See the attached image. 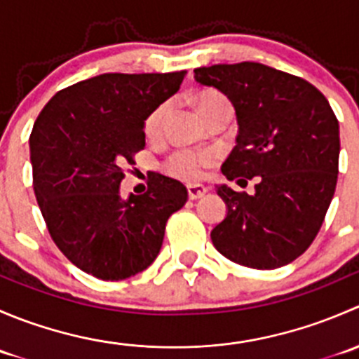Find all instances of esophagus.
Here are the masks:
<instances>
[{
    "label": "esophagus",
    "instance_id": "34e87169",
    "mask_svg": "<svg viewBox=\"0 0 359 359\" xmlns=\"http://www.w3.org/2000/svg\"><path fill=\"white\" fill-rule=\"evenodd\" d=\"M208 193V187H205L203 184H189L187 186V194H189V200H200Z\"/></svg>",
    "mask_w": 359,
    "mask_h": 359
}]
</instances>
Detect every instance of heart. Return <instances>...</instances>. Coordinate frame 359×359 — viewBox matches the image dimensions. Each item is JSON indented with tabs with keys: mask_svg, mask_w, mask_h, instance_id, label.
<instances>
[{
	"mask_svg": "<svg viewBox=\"0 0 359 359\" xmlns=\"http://www.w3.org/2000/svg\"><path fill=\"white\" fill-rule=\"evenodd\" d=\"M196 106L203 119H208L210 116L217 114L220 111H231L229 100L219 92H203L198 95ZM168 112V102H163L151 112L149 116L144 121V132L149 139H154L161 133L163 121H165V116ZM215 163V156L208 151H189V149H180L177 153H173L172 156L166 159V170H168L170 175L177 177V179L182 180H198L201 179L205 168L212 166Z\"/></svg>",
	"mask_w": 359,
	"mask_h": 359,
	"instance_id": "b5f03b06",
	"label": "heart"
}]
</instances>
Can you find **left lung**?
Segmentation results:
<instances>
[{"label":"left lung","mask_w":359,"mask_h":359,"mask_svg":"<svg viewBox=\"0 0 359 359\" xmlns=\"http://www.w3.org/2000/svg\"><path fill=\"white\" fill-rule=\"evenodd\" d=\"M194 79L222 92L236 111V146L222 173L257 179L253 194L217 186L227 215L213 227V247L253 269L287 266L313 243L334 198L340 153L334 111L306 79L259 62L198 67Z\"/></svg>","instance_id":"8db88e82"}]
</instances>
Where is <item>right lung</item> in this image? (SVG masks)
Instances as JSON below:
<instances>
[{
  "mask_svg": "<svg viewBox=\"0 0 359 359\" xmlns=\"http://www.w3.org/2000/svg\"><path fill=\"white\" fill-rule=\"evenodd\" d=\"M184 76H95L57 92L32 126V184L50 236L99 280H126L149 267L166 220L186 205V186L159 173L147 193L119 194L123 166L146 146L144 121L179 92Z\"/></svg>",
  "mask_w": 359,
  "mask_h": 359,
  "instance_id": "add662e5",
  "label": "right lung"
}]
</instances>
